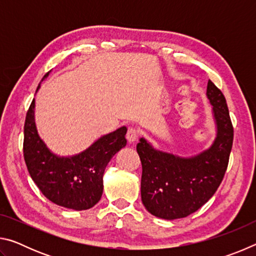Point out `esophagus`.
Instances as JSON below:
<instances>
[{"mask_svg": "<svg viewBox=\"0 0 256 256\" xmlns=\"http://www.w3.org/2000/svg\"><path fill=\"white\" fill-rule=\"evenodd\" d=\"M138 131L136 128H130L128 130V133H126V138L130 144H133V142H136L138 140Z\"/></svg>", "mask_w": 256, "mask_h": 256, "instance_id": "1", "label": "esophagus"}]
</instances>
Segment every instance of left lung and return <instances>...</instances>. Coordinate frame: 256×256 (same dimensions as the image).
Listing matches in <instances>:
<instances>
[{"label":"left lung","instance_id":"1","mask_svg":"<svg viewBox=\"0 0 256 256\" xmlns=\"http://www.w3.org/2000/svg\"><path fill=\"white\" fill-rule=\"evenodd\" d=\"M206 97L216 126L214 144L194 157L184 158L154 149L141 138L136 151L142 164L141 200L158 218H185L200 209L216 193L226 172L234 128L226 98L212 81Z\"/></svg>","mask_w":256,"mask_h":256}]
</instances>
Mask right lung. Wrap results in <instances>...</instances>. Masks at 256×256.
<instances>
[{
    "label": "right lung",
    "mask_w": 256,
    "mask_h": 256,
    "mask_svg": "<svg viewBox=\"0 0 256 256\" xmlns=\"http://www.w3.org/2000/svg\"><path fill=\"white\" fill-rule=\"evenodd\" d=\"M126 131L122 126L98 138L80 154L60 157L38 136L34 99L26 115L24 138V157L29 174L40 192L55 204L76 211L90 209L102 198V176L108 162L126 146Z\"/></svg>",
    "instance_id": "right-lung-1"
}]
</instances>
